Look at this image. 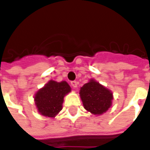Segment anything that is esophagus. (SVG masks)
<instances>
[{
	"instance_id": "esophagus-1",
	"label": "esophagus",
	"mask_w": 150,
	"mask_h": 150,
	"mask_svg": "<svg viewBox=\"0 0 150 150\" xmlns=\"http://www.w3.org/2000/svg\"><path fill=\"white\" fill-rule=\"evenodd\" d=\"M71 86L73 87V88H77V86H78V82L77 81H71Z\"/></svg>"
}]
</instances>
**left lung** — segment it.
<instances>
[{"label": "left lung", "mask_w": 150, "mask_h": 150, "mask_svg": "<svg viewBox=\"0 0 150 150\" xmlns=\"http://www.w3.org/2000/svg\"><path fill=\"white\" fill-rule=\"evenodd\" d=\"M83 107L94 115H101L112 105V91L94 79L85 83L79 91Z\"/></svg>", "instance_id": "obj_1"}]
</instances>
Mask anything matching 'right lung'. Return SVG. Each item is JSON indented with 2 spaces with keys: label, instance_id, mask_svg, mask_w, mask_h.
Segmentation results:
<instances>
[{
  "label": "right lung",
  "instance_id": "1",
  "mask_svg": "<svg viewBox=\"0 0 150 150\" xmlns=\"http://www.w3.org/2000/svg\"><path fill=\"white\" fill-rule=\"evenodd\" d=\"M71 90V87L66 81L50 80L34 96L38 112L44 116L54 117L62 110L63 98Z\"/></svg>",
  "mask_w": 150,
  "mask_h": 150
}]
</instances>
